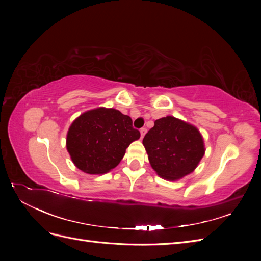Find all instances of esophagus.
<instances>
[{
  "mask_svg": "<svg viewBox=\"0 0 261 261\" xmlns=\"http://www.w3.org/2000/svg\"><path fill=\"white\" fill-rule=\"evenodd\" d=\"M146 133H147V129H146V128H141V129H140V138H141V139L144 138Z\"/></svg>",
  "mask_w": 261,
  "mask_h": 261,
  "instance_id": "obj_1",
  "label": "esophagus"
}]
</instances>
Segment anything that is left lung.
<instances>
[{"instance_id": "1", "label": "left lung", "mask_w": 261, "mask_h": 261, "mask_svg": "<svg viewBox=\"0 0 261 261\" xmlns=\"http://www.w3.org/2000/svg\"><path fill=\"white\" fill-rule=\"evenodd\" d=\"M156 174L176 180L192 173L204 154L203 139L192 124L167 116L156 120L143 139Z\"/></svg>"}]
</instances>
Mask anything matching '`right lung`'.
<instances>
[{
	"label": "right lung",
	"instance_id": "1",
	"mask_svg": "<svg viewBox=\"0 0 261 261\" xmlns=\"http://www.w3.org/2000/svg\"><path fill=\"white\" fill-rule=\"evenodd\" d=\"M139 137L128 115L98 108L83 113L69 126L66 148L78 169L88 174H103L121 162L126 148Z\"/></svg>",
	"mask_w": 261,
	"mask_h": 261
}]
</instances>
